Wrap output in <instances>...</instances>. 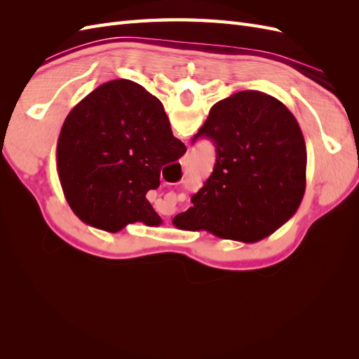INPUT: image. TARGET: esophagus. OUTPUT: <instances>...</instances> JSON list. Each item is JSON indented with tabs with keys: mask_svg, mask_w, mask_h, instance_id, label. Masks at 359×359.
Instances as JSON below:
<instances>
[{
	"mask_svg": "<svg viewBox=\"0 0 359 359\" xmlns=\"http://www.w3.org/2000/svg\"><path fill=\"white\" fill-rule=\"evenodd\" d=\"M181 165H182V166H187V165H189V156H184V157H182Z\"/></svg>",
	"mask_w": 359,
	"mask_h": 359,
	"instance_id": "obj_1",
	"label": "esophagus"
}]
</instances>
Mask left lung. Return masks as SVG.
<instances>
[{
  "label": "left lung",
  "instance_id": "left-lung-1",
  "mask_svg": "<svg viewBox=\"0 0 359 359\" xmlns=\"http://www.w3.org/2000/svg\"><path fill=\"white\" fill-rule=\"evenodd\" d=\"M198 137L215 147V165L193 206L173 224L256 243L297 212L306 191L307 149L298 121L276 97L238 91L217 102Z\"/></svg>",
  "mask_w": 359,
  "mask_h": 359
}]
</instances>
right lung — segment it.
I'll use <instances>...</instances> for the list:
<instances>
[{
  "mask_svg": "<svg viewBox=\"0 0 359 359\" xmlns=\"http://www.w3.org/2000/svg\"><path fill=\"white\" fill-rule=\"evenodd\" d=\"M186 151L157 97L133 81L116 79L67 115L57 169L73 212L97 229L118 232L128 223H161L145 196L160 186L161 168Z\"/></svg>",
  "mask_w": 359,
  "mask_h": 359,
  "instance_id": "obj_1",
  "label": "right lung"
}]
</instances>
